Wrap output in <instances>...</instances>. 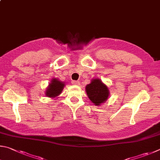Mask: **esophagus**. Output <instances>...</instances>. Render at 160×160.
Here are the masks:
<instances>
[{"label": "esophagus", "instance_id": "34e87169", "mask_svg": "<svg viewBox=\"0 0 160 160\" xmlns=\"http://www.w3.org/2000/svg\"><path fill=\"white\" fill-rule=\"evenodd\" d=\"M72 83L74 85H79V81H72Z\"/></svg>", "mask_w": 160, "mask_h": 160}]
</instances>
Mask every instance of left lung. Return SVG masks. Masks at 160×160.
I'll use <instances>...</instances> for the list:
<instances>
[{"label":"left lung","instance_id":"8db88e82","mask_svg":"<svg viewBox=\"0 0 160 160\" xmlns=\"http://www.w3.org/2000/svg\"><path fill=\"white\" fill-rule=\"evenodd\" d=\"M86 91L89 99L96 105L106 101L109 96L108 87L98 78L92 80L91 83L86 86Z\"/></svg>","mask_w":160,"mask_h":160}]
</instances>
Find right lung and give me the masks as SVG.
<instances>
[{
    "label": "right lung",
    "mask_w": 160,
    "mask_h": 160,
    "mask_svg": "<svg viewBox=\"0 0 160 160\" xmlns=\"http://www.w3.org/2000/svg\"><path fill=\"white\" fill-rule=\"evenodd\" d=\"M64 86V83L62 82H60L58 79H52L51 83H50L48 88V90H46V95L48 97L55 98L58 96V95L61 93L62 91Z\"/></svg>",
    "instance_id": "add662e5"
}]
</instances>
